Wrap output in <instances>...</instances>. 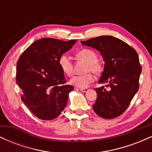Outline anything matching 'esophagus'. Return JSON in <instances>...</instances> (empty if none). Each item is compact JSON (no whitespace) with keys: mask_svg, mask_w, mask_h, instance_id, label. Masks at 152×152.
<instances>
[{"mask_svg":"<svg viewBox=\"0 0 152 152\" xmlns=\"http://www.w3.org/2000/svg\"><path fill=\"white\" fill-rule=\"evenodd\" d=\"M80 91L82 92H86L88 91V88H80Z\"/></svg>","mask_w":152,"mask_h":152,"instance_id":"1","label":"esophagus"}]
</instances>
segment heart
I'll use <instances>...</instances> for the list:
<instances>
[{"label": "heart", "instance_id": "b5f03b06", "mask_svg": "<svg viewBox=\"0 0 152 152\" xmlns=\"http://www.w3.org/2000/svg\"><path fill=\"white\" fill-rule=\"evenodd\" d=\"M78 60L86 62L83 72L85 74L75 76L71 78L70 83L78 88H86L94 81V76L91 74L99 75L102 72L103 67L101 63L97 59V54L94 50L88 48H83L76 53ZM58 65L64 74L71 76L74 74V65L70 58L66 54H63L58 59Z\"/></svg>", "mask_w": 152, "mask_h": 152}]
</instances>
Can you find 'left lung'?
<instances>
[{
    "instance_id": "1",
    "label": "left lung",
    "mask_w": 152,
    "mask_h": 152,
    "mask_svg": "<svg viewBox=\"0 0 152 152\" xmlns=\"http://www.w3.org/2000/svg\"><path fill=\"white\" fill-rule=\"evenodd\" d=\"M81 43L98 50L105 61L99 83H106L110 89L106 90L104 86L95 88L97 99L93 105L94 111L108 119L121 116L139 90L142 66L137 51L111 36L92 38Z\"/></svg>"
}]
</instances>
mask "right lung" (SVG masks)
I'll return each instance as SVG.
<instances>
[{
  "mask_svg": "<svg viewBox=\"0 0 152 152\" xmlns=\"http://www.w3.org/2000/svg\"><path fill=\"white\" fill-rule=\"evenodd\" d=\"M76 42L44 38L33 43L19 57L16 83L21 89V100L40 119L58 117L67 104L74 87L66 84L58 59Z\"/></svg>",
  "mask_w": 152,
  "mask_h": 152,
  "instance_id": "right-lung-1",
  "label": "right lung"
}]
</instances>
